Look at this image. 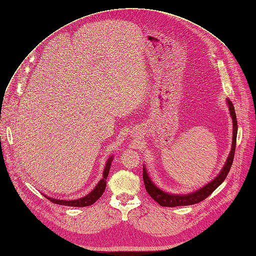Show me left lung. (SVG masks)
<instances>
[{
    "label": "left lung",
    "instance_id": "obj_1",
    "mask_svg": "<svg viewBox=\"0 0 256 256\" xmlns=\"http://www.w3.org/2000/svg\"><path fill=\"white\" fill-rule=\"evenodd\" d=\"M228 106H230V115L232 117V122H234V137H232V152L228 156V158L225 163V166L223 167L222 171L220 172L219 176L214 178L212 182H210L206 186H202L200 190L188 194V195H173L163 192L156 188L152 180L148 178V174L146 172V169L143 168V180L145 184L146 192L150 194V196L156 201V202L162 206H168V208H174V206H191L200 202V201L204 200L206 197H208L217 188L224 182L226 178L228 172L230 170V167L234 162V152H236V134H238V121L236 116L234 106L232 102L228 100H227Z\"/></svg>",
    "mask_w": 256,
    "mask_h": 256
}]
</instances>
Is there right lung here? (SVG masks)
I'll return each mask as SVG.
<instances>
[{"label":"right lung","mask_w":256,"mask_h":256,"mask_svg":"<svg viewBox=\"0 0 256 256\" xmlns=\"http://www.w3.org/2000/svg\"><path fill=\"white\" fill-rule=\"evenodd\" d=\"M112 156L108 160L104 170V174H102V180H100V182L98 184V186H96L92 192H90L88 195H86L83 198H80L76 200H60V199H52L50 197H46L50 201H52V204H61V206H78V208H84V206H89L91 204H93L102 195L106 186V178L109 176V171H110V166L112 163Z\"/></svg>","instance_id":"1"}]
</instances>
